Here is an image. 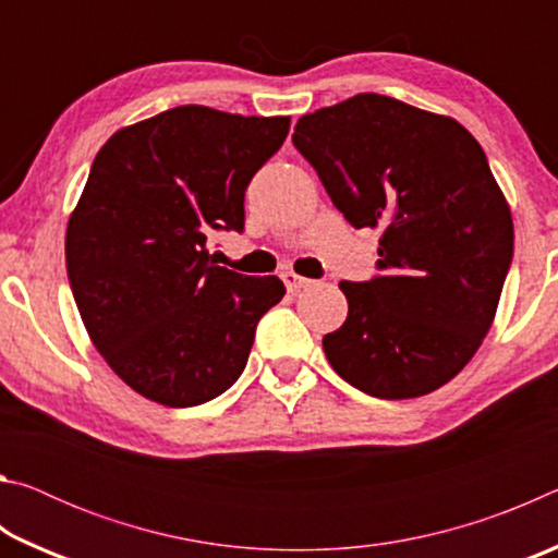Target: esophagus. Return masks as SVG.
Wrapping results in <instances>:
<instances>
[{"label":"esophagus","instance_id":"34e87169","mask_svg":"<svg viewBox=\"0 0 558 558\" xmlns=\"http://www.w3.org/2000/svg\"><path fill=\"white\" fill-rule=\"evenodd\" d=\"M282 282H286V288H288L290 292H300V290H305V288L313 286V280L302 278V276H298V272H292V270L282 272Z\"/></svg>","mask_w":558,"mask_h":558}]
</instances>
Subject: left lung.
Here are the masks:
<instances>
[{
  "label": "left lung",
  "instance_id": "left-lung-1",
  "mask_svg": "<svg viewBox=\"0 0 558 558\" xmlns=\"http://www.w3.org/2000/svg\"><path fill=\"white\" fill-rule=\"evenodd\" d=\"M292 145L354 229H384L379 276L339 282L349 315L323 339L329 364L374 399L436 391L477 352L512 266V214L483 147L379 93L302 116Z\"/></svg>",
  "mask_w": 558,
  "mask_h": 558
}]
</instances>
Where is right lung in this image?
Here are the masks:
<instances>
[{"mask_svg":"<svg viewBox=\"0 0 558 558\" xmlns=\"http://www.w3.org/2000/svg\"><path fill=\"white\" fill-rule=\"evenodd\" d=\"M288 130L290 118L179 106L118 130L93 159L65 268L93 344L145 399L189 409L221 396L286 295L276 276L214 266L206 239L243 231L245 189Z\"/></svg>","mask_w":558,"mask_h":558,"instance_id":"1","label":"right lung"}]
</instances>
